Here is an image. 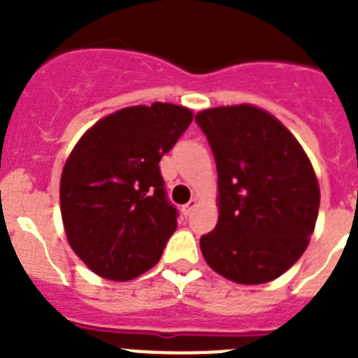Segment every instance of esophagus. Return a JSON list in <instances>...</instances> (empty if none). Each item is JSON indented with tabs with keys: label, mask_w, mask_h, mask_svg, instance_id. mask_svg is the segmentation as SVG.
<instances>
[{
	"label": "esophagus",
	"mask_w": 358,
	"mask_h": 358,
	"mask_svg": "<svg viewBox=\"0 0 358 358\" xmlns=\"http://www.w3.org/2000/svg\"><path fill=\"white\" fill-rule=\"evenodd\" d=\"M195 206H197V199H192L188 204H185V206H182V215H185V217L192 215V211H194Z\"/></svg>",
	"instance_id": "obj_1"
}]
</instances>
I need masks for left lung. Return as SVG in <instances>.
<instances>
[{
  "mask_svg": "<svg viewBox=\"0 0 358 358\" xmlns=\"http://www.w3.org/2000/svg\"><path fill=\"white\" fill-rule=\"evenodd\" d=\"M218 173V222L201 236L215 273L260 285L289 271L317 220V177L289 129L260 107L231 106L195 116Z\"/></svg>",
  "mask_w": 358,
  "mask_h": 358,
  "instance_id": "left-lung-1",
  "label": "left lung"
}]
</instances>
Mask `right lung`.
Listing matches in <instances>:
<instances>
[{
  "instance_id": "add662e5",
  "label": "right lung",
  "mask_w": 358,
  "mask_h": 358,
  "mask_svg": "<svg viewBox=\"0 0 358 358\" xmlns=\"http://www.w3.org/2000/svg\"><path fill=\"white\" fill-rule=\"evenodd\" d=\"M192 120L173 103L125 107L75 145L62 170L61 213L69 245L94 274L127 281L159 262L179 215L159 161Z\"/></svg>"
}]
</instances>
